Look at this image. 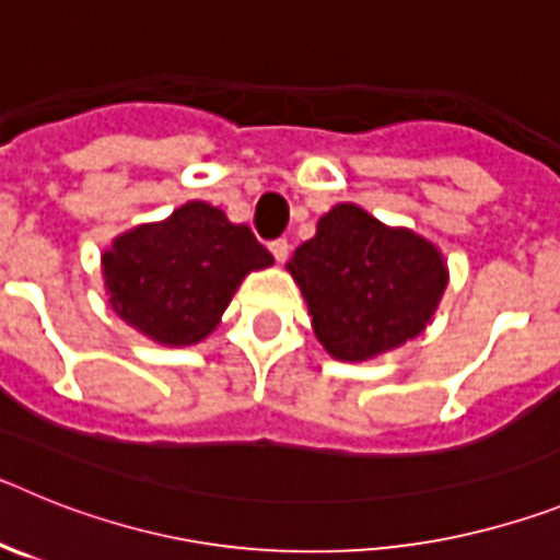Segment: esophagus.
Segmentation results:
<instances>
[{
  "mask_svg": "<svg viewBox=\"0 0 560 560\" xmlns=\"http://www.w3.org/2000/svg\"><path fill=\"white\" fill-rule=\"evenodd\" d=\"M269 249H271V255H275L277 264H285V257H289L291 246H289V241H285V237H277V241H271Z\"/></svg>",
  "mask_w": 560,
  "mask_h": 560,
  "instance_id": "34e87169",
  "label": "esophagus"
}]
</instances>
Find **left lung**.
<instances>
[{"mask_svg":"<svg viewBox=\"0 0 560 560\" xmlns=\"http://www.w3.org/2000/svg\"><path fill=\"white\" fill-rule=\"evenodd\" d=\"M285 269L308 303L316 339L339 361L375 359L415 339L448 283L432 241L355 205L325 212Z\"/></svg>","mask_w":560,"mask_h":560,"instance_id":"obj_1","label":"left lung"}]
</instances>
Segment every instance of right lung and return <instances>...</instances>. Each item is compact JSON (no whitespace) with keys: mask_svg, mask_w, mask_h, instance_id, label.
Segmentation results:
<instances>
[{"mask_svg":"<svg viewBox=\"0 0 560 560\" xmlns=\"http://www.w3.org/2000/svg\"><path fill=\"white\" fill-rule=\"evenodd\" d=\"M101 264L114 314L148 339L185 348L215 330L244 277L275 257L219 207L187 201L171 219L114 237Z\"/></svg>","mask_w":560,"mask_h":560,"instance_id":"1","label":"right lung"}]
</instances>
